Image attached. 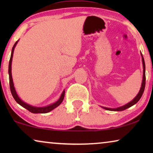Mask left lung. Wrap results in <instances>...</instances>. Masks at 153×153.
I'll use <instances>...</instances> for the list:
<instances>
[{
	"mask_svg": "<svg viewBox=\"0 0 153 153\" xmlns=\"http://www.w3.org/2000/svg\"><path fill=\"white\" fill-rule=\"evenodd\" d=\"M141 56H142V62H143V81H142V84H141V89H140L139 93H138V95L136 96V97L132 100V101H131L130 102H129V103H127V104H125V105H124V106H120V107H118V108H109L103 107L104 108H105V109H106V110L114 111H120L125 110V109H127V108L131 107V106H133L134 104H137V102H139V100L141 99V96H142V95H143V93L144 89H145V85H146V66H145V61H144L143 57V56H142V54H141Z\"/></svg>",
	"mask_w": 153,
	"mask_h": 153,
	"instance_id": "8db88e82",
	"label": "left lung"
}]
</instances>
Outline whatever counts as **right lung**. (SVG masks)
<instances>
[{"mask_svg": "<svg viewBox=\"0 0 153 153\" xmlns=\"http://www.w3.org/2000/svg\"><path fill=\"white\" fill-rule=\"evenodd\" d=\"M17 42L16 41L15 44H14L13 47H12V53H11V57H10V62H9V68H8V73H9V79H10V91H11V93L12 96H13L14 99L15 100V101L17 102L19 104H20L21 106H23V107L26 108L27 110H28L29 111L31 112V113H33V114H46V113H48L49 111H51L54 108L57 107L60 105V104L62 103V100L64 99V96H65V91L62 92L61 96H60V99L58 100L57 102H55V103L51 104V105L49 106H45V107H35V106H30L29 105V104L25 103L22 101V100L20 99L19 97H18L17 94H16V91H15V89H14V83H13V81H12V72H11V70H12V67H11V65H12V57H13V53H14V47H15V46L16 44H17Z\"/></svg>", "mask_w": 153, "mask_h": 153, "instance_id": "right-lung-1", "label": "right lung"}]
</instances>
